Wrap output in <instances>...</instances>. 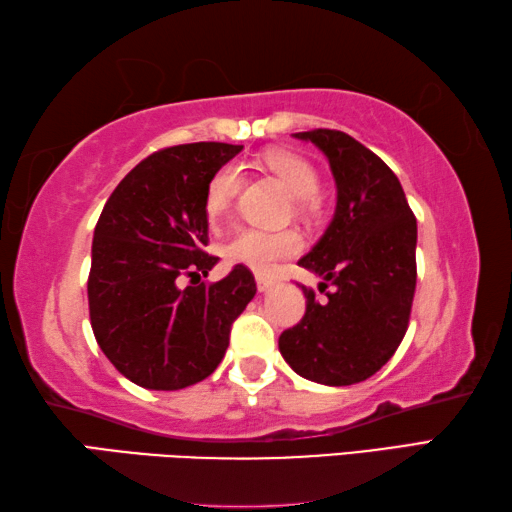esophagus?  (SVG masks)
<instances>
[{
    "label": "esophagus",
    "mask_w": 512,
    "mask_h": 512,
    "mask_svg": "<svg viewBox=\"0 0 512 512\" xmlns=\"http://www.w3.org/2000/svg\"><path fill=\"white\" fill-rule=\"evenodd\" d=\"M255 282H257V289L259 291H268V289H271L273 287V284H275V280H273V277H268V275H262V273H257L255 275Z\"/></svg>",
    "instance_id": "34e87169"
}]
</instances>
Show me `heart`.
Listing matches in <instances>:
<instances>
[{"mask_svg": "<svg viewBox=\"0 0 512 512\" xmlns=\"http://www.w3.org/2000/svg\"><path fill=\"white\" fill-rule=\"evenodd\" d=\"M264 167L268 173L280 180L284 189L300 201V207L311 205V201L318 196L320 178L311 164L300 158L296 153L287 151H273L264 158ZM241 185L239 169L235 164H225V167L216 169L212 173L210 183L205 187L203 207L210 223L221 221L228 214L232 198L237 196ZM302 241L293 230L282 232H262V230H241L239 235L232 237L225 246L223 255L230 264L246 266L250 271L268 273L273 271L277 262L293 257L300 253Z\"/></svg>", "mask_w": 512, "mask_h": 512, "instance_id": "heart-1", "label": "heart"}]
</instances>
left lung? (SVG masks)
<instances>
[{
	"label": "left lung",
	"instance_id": "8db88e82",
	"mask_svg": "<svg viewBox=\"0 0 512 512\" xmlns=\"http://www.w3.org/2000/svg\"><path fill=\"white\" fill-rule=\"evenodd\" d=\"M329 160L336 210L300 266L323 277L302 287L307 311L284 329L280 352L300 377L325 386L368 379L393 357L409 327L418 223L388 164L354 137L329 128L296 133Z\"/></svg>",
	"mask_w": 512,
	"mask_h": 512
}]
</instances>
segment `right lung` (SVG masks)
Listing matches in <instances>:
<instances>
[{"label": "right lung", "instance_id": "obj_1", "mask_svg": "<svg viewBox=\"0 0 512 512\" xmlns=\"http://www.w3.org/2000/svg\"><path fill=\"white\" fill-rule=\"evenodd\" d=\"M244 146L196 142L144 158L121 180L94 228L90 323L121 375L149 391H180L210 377L235 318L255 298V277L235 266L201 282L207 255L205 187ZM197 282L182 287V277Z\"/></svg>", "mask_w": 512, "mask_h": 512}]
</instances>
